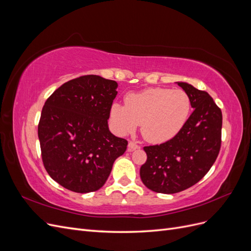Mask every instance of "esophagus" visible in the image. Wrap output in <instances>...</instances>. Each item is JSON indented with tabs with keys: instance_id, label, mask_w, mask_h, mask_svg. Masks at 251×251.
Masks as SVG:
<instances>
[{
	"instance_id": "1",
	"label": "esophagus",
	"mask_w": 251,
	"mask_h": 251,
	"mask_svg": "<svg viewBox=\"0 0 251 251\" xmlns=\"http://www.w3.org/2000/svg\"><path fill=\"white\" fill-rule=\"evenodd\" d=\"M140 147L138 146L137 143H135L134 141H128V151H134V150H136V149H139Z\"/></svg>"
}]
</instances>
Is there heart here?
<instances>
[{
	"instance_id": "b5f03b06",
	"label": "heart",
	"mask_w": 251,
	"mask_h": 251,
	"mask_svg": "<svg viewBox=\"0 0 251 251\" xmlns=\"http://www.w3.org/2000/svg\"><path fill=\"white\" fill-rule=\"evenodd\" d=\"M192 111V100L181 89L150 88L126 97V104L114 102L110 120L123 135L133 133L141 124L143 138L154 143L168 141L176 136Z\"/></svg>"
}]
</instances>
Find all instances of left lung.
Masks as SVG:
<instances>
[{
	"mask_svg": "<svg viewBox=\"0 0 251 251\" xmlns=\"http://www.w3.org/2000/svg\"><path fill=\"white\" fill-rule=\"evenodd\" d=\"M191 97L194 112L174 138L144 147L147 161L140 178L151 191L176 194L199 182L221 149L222 112L211 96L186 82H178Z\"/></svg>",
	"mask_w": 251,
	"mask_h": 251,
	"instance_id": "left-lung-1",
	"label": "left lung"
}]
</instances>
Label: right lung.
Masks as SVG:
<instances>
[{
    "label": "right lung",
    "instance_id": "obj_1",
    "mask_svg": "<svg viewBox=\"0 0 251 251\" xmlns=\"http://www.w3.org/2000/svg\"><path fill=\"white\" fill-rule=\"evenodd\" d=\"M117 82L83 75L65 82L45 102L37 133L49 176L75 193L98 191L127 146L108 126Z\"/></svg>",
    "mask_w": 251,
    "mask_h": 251
}]
</instances>
